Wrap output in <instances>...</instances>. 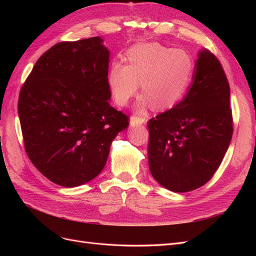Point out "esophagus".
<instances>
[{"label":"esophagus","mask_w":256,"mask_h":256,"mask_svg":"<svg viewBox=\"0 0 256 256\" xmlns=\"http://www.w3.org/2000/svg\"><path fill=\"white\" fill-rule=\"evenodd\" d=\"M146 120L144 118H140V116H131L130 118V125L131 126H136V125H143L145 124Z\"/></svg>","instance_id":"34e87169"}]
</instances>
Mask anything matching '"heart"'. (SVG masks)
I'll use <instances>...</instances> for the list:
<instances>
[{
    "mask_svg": "<svg viewBox=\"0 0 256 256\" xmlns=\"http://www.w3.org/2000/svg\"><path fill=\"white\" fill-rule=\"evenodd\" d=\"M128 65L113 63L108 82L115 102L126 106L141 83L142 97L136 110L145 113L152 104L154 109L164 110L176 104L187 92L193 76V62L189 54L159 42L138 44L127 52Z\"/></svg>",
    "mask_w": 256,
    "mask_h": 256,
    "instance_id": "obj_1",
    "label": "heart"
}]
</instances>
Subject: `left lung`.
Instances as JSON below:
<instances>
[{"label": "left lung", "instance_id": "obj_1", "mask_svg": "<svg viewBox=\"0 0 256 256\" xmlns=\"http://www.w3.org/2000/svg\"><path fill=\"white\" fill-rule=\"evenodd\" d=\"M198 56L184 99L147 122L150 173L173 192L192 191L210 180L233 136L226 76L210 51Z\"/></svg>", "mask_w": 256, "mask_h": 256}]
</instances>
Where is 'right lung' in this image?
<instances>
[{"mask_svg":"<svg viewBox=\"0 0 256 256\" xmlns=\"http://www.w3.org/2000/svg\"><path fill=\"white\" fill-rule=\"evenodd\" d=\"M102 38L54 44L22 85L18 114L24 148L44 177L62 187L102 171L128 116L110 106V51Z\"/></svg>","mask_w":256,"mask_h":256,"instance_id":"right-lung-1","label":"right lung"}]
</instances>
